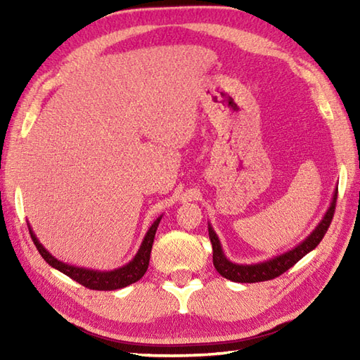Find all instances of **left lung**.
Masks as SVG:
<instances>
[{"label": "left lung", "instance_id": "8db88e82", "mask_svg": "<svg viewBox=\"0 0 360 360\" xmlns=\"http://www.w3.org/2000/svg\"><path fill=\"white\" fill-rule=\"evenodd\" d=\"M335 201H338V187L334 190L330 207L325 212L323 218L319 221L314 231H312L307 238L295 244V246L292 249H289L288 252H283L280 255L267 258L264 262L250 264L231 262L224 254L217 232L213 231L212 224L209 223V238L213 249V266H215V269L219 272V275H223L224 278L235 283H258L278 277V275L286 272L289 267H292L297 262H300L304 255L309 254L311 250H314L319 246V243L322 241L328 227L331 224Z\"/></svg>", "mask_w": 360, "mask_h": 360}]
</instances>
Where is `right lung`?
<instances>
[{"mask_svg": "<svg viewBox=\"0 0 360 360\" xmlns=\"http://www.w3.org/2000/svg\"><path fill=\"white\" fill-rule=\"evenodd\" d=\"M162 217L164 215H160L153 221V224L148 227V231L145 233L141 246L137 249L136 255L131 258V262H128L127 264L112 271L88 269V267H80V266H74V264L62 262V259L53 257L51 252L43 246L40 240L37 238V235L29 223L27 226H29V233L32 236V241L37 246L38 252H40V255L44 258V262L49 266H52L53 269L63 272L65 275H68V277L79 281L80 285H83L85 288L96 289V290H116V289L127 288L128 285H131V283L141 280L143 277V274L147 272L153 241H155L158 226L160 223V219H162Z\"/></svg>", "mask_w": 360, "mask_h": 360, "instance_id": "obj_1", "label": "right lung"}]
</instances>
